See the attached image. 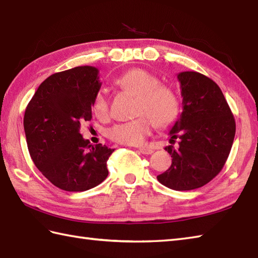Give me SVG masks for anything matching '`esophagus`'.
<instances>
[{
	"label": "esophagus",
	"mask_w": 258,
	"mask_h": 258,
	"mask_svg": "<svg viewBox=\"0 0 258 258\" xmlns=\"http://www.w3.org/2000/svg\"><path fill=\"white\" fill-rule=\"evenodd\" d=\"M139 151L142 153V154H145V155H150V154H152L153 152H154L152 149H150V147H146V146L140 147Z\"/></svg>",
	"instance_id": "34e87169"
}]
</instances>
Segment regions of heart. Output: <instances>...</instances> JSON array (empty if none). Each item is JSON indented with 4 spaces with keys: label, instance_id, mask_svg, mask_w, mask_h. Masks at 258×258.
<instances>
[{
    "label": "heart",
    "instance_id": "heart-1",
    "mask_svg": "<svg viewBox=\"0 0 258 258\" xmlns=\"http://www.w3.org/2000/svg\"><path fill=\"white\" fill-rule=\"evenodd\" d=\"M115 84L138 96L135 115L127 122L114 124L107 130V136L116 143L141 145L152 132L153 125L165 127L176 120L179 114V100L172 87L162 85L156 75L142 69H134L120 75ZM93 111L98 117L108 114V98L98 91L93 100Z\"/></svg>",
    "mask_w": 258,
    "mask_h": 258
}]
</instances>
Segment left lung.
Here are the masks:
<instances>
[{
    "label": "left lung",
    "mask_w": 258,
    "mask_h": 258,
    "mask_svg": "<svg viewBox=\"0 0 258 258\" xmlns=\"http://www.w3.org/2000/svg\"><path fill=\"white\" fill-rule=\"evenodd\" d=\"M183 97L179 117L169 130L165 150L172 165L158 182L175 190L202 187L222 171L231 152L236 124L215 82L197 72L177 74Z\"/></svg>",
    "instance_id": "8db88e82"
}]
</instances>
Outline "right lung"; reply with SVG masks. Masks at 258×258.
I'll use <instances>...</instances> for the list:
<instances>
[{"instance_id": "1", "label": "right lung", "mask_w": 258, "mask_h": 258, "mask_svg": "<svg viewBox=\"0 0 258 258\" xmlns=\"http://www.w3.org/2000/svg\"><path fill=\"white\" fill-rule=\"evenodd\" d=\"M94 67L63 71L42 82L24 114L31 158L40 172L68 191L95 187L107 177L106 162L114 152L90 144L80 133L92 118L93 100L102 83Z\"/></svg>"}]
</instances>
